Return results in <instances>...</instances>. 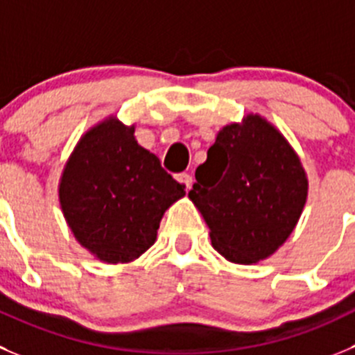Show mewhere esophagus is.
Wrapping results in <instances>:
<instances>
[{
	"instance_id": "obj_1",
	"label": "esophagus",
	"mask_w": 355,
	"mask_h": 355,
	"mask_svg": "<svg viewBox=\"0 0 355 355\" xmlns=\"http://www.w3.org/2000/svg\"><path fill=\"white\" fill-rule=\"evenodd\" d=\"M175 178H177L180 184H184L185 191H189V189H191V185H193V177H191L189 173H178Z\"/></svg>"
}]
</instances>
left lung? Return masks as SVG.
<instances>
[{"instance_id":"obj_1","label":"left lung","mask_w":355,"mask_h":355,"mask_svg":"<svg viewBox=\"0 0 355 355\" xmlns=\"http://www.w3.org/2000/svg\"><path fill=\"white\" fill-rule=\"evenodd\" d=\"M306 193V175L286 138L259 115H247L218 132L189 198L215 250L231 263L252 264L289 238Z\"/></svg>"}]
</instances>
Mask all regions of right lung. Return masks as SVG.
<instances>
[{
    "label": "right lung",
    "mask_w": 355,
    "mask_h": 355,
    "mask_svg": "<svg viewBox=\"0 0 355 355\" xmlns=\"http://www.w3.org/2000/svg\"><path fill=\"white\" fill-rule=\"evenodd\" d=\"M185 196L152 152L128 128L108 119L78 141L66 162L59 201L82 247L105 263H129L154 245L171 203Z\"/></svg>",
    "instance_id": "right-lung-1"
}]
</instances>
